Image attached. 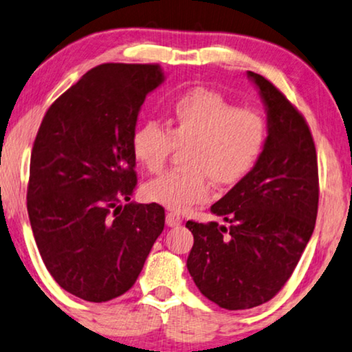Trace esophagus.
<instances>
[{"instance_id":"1","label":"esophagus","mask_w":352,"mask_h":352,"mask_svg":"<svg viewBox=\"0 0 352 352\" xmlns=\"http://www.w3.org/2000/svg\"><path fill=\"white\" fill-rule=\"evenodd\" d=\"M182 223V217L179 216L177 212H173V211H168L166 212V226L168 227H177Z\"/></svg>"}]
</instances>
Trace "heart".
<instances>
[{"label":"heart","mask_w":352,"mask_h":352,"mask_svg":"<svg viewBox=\"0 0 352 352\" xmlns=\"http://www.w3.org/2000/svg\"><path fill=\"white\" fill-rule=\"evenodd\" d=\"M267 142V122L254 108H235L206 89L177 96L168 109L166 129L146 120L136 126L131 147L149 173L164 170L176 146L184 168L170 171L144 186L147 200L171 211H186L210 198V179L230 187L244 179L261 159Z\"/></svg>","instance_id":"b5f03b06"}]
</instances>
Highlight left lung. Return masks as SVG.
<instances>
[{
    "label": "left lung",
    "mask_w": 352,
    "mask_h": 352,
    "mask_svg": "<svg viewBox=\"0 0 352 352\" xmlns=\"http://www.w3.org/2000/svg\"><path fill=\"white\" fill-rule=\"evenodd\" d=\"M267 111L257 165L211 212L227 222L186 227L187 270L200 292L226 309H249L276 295L313 235L319 201L318 157L307 120L274 85L248 71Z\"/></svg>",
    "instance_id": "8db88e82"
}]
</instances>
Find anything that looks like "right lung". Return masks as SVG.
I'll list each match as a JSON object with an SVG mask.
<instances>
[{
	"label": "right lung",
	"instance_id": "right-lung-1",
	"mask_svg": "<svg viewBox=\"0 0 352 352\" xmlns=\"http://www.w3.org/2000/svg\"><path fill=\"white\" fill-rule=\"evenodd\" d=\"M165 80L159 65L104 63L54 101L30 162L28 217L41 258L66 292L101 303L140 276L165 210L126 203L136 187L131 147L146 95Z\"/></svg>",
	"mask_w": 352,
	"mask_h": 352
}]
</instances>
